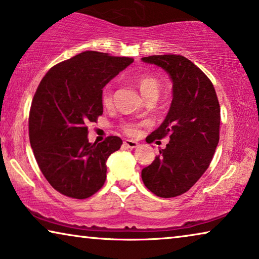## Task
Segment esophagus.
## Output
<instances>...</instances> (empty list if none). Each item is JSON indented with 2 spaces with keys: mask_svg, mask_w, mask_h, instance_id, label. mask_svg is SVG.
<instances>
[{
  "mask_svg": "<svg viewBox=\"0 0 259 259\" xmlns=\"http://www.w3.org/2000/svg\"><path fill=\"white\" fill-rule=\"evenodd\" d=\"M138 142L134 140H125L123 141V146H126L127 148H137L138 147Z\"/></svg>",
  "mask_w": 259,
  "mask_h": 259,
  "instance_id": "1",
  "label": "esophagus"
}]
</instances>
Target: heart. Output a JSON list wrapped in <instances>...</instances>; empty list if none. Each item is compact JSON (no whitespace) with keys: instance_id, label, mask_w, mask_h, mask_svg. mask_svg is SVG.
<instances>
[{"instance_id":"b5f03b06","label":"heart","mask_w":259,"mask_h":259,"mask_svg":"<svg viewBox=\"0 0 259 259\" xmlns=\"http://www.w3.org/2000/svg\"><path fill=\"white\" fill-rule=\"evenodd\" d=\"M137 85L140 90L141 96L145 99L148 98V97H159L161 85L156 78L151 76H142L137 80ZM112 100H113V93H112L111 86H105L102 91V102L104 106H111ZM122 128L125 131V133L130 134V136L137 133V125H134V123H123Z\"/></svg>"}]
</instances>
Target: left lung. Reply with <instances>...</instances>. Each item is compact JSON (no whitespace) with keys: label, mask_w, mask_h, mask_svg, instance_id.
Returning <instances> with one entry per match:
<instances>
[{"label":"left lung","mask_w":259,"mask_h":259,"mask_svg":"<svg viewBox=\"0 0 259 259\" xmlns=\"http://www.w3.org/2000/svg\"><path fill=\"white\" fill-rule=\"evenodd\" d=\"M162 67L173 83V100L163 122L148 136V144L169 138L166 148L145 167V186L160 197L188 192L210 164L220 140L221 110L210 79L180 55L141 58Z\"/></svg>","instance_id":"obj_1"}]
</instances>
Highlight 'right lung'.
Masks as SVG:
<instances>
[{
    "instance_id": "right-lung-1",
    "label": "right lung",
    "mask_w": 259,
    "mask_h": 259,
    "mask_svg": "<svg viewBox=\"0 0 259 259\" xmlns=\"http://www.w3.org/2000/svg\"><path fill=\"white\" fill-rule=\"evenodd\" d=\"M133 59L84 51L48 71L33 96L29 139L48 182L63 195L88 198L106 180V161L119 137L89 142L88 123L103 114L102 91Z\"/></svg>"
}]
</instances>
